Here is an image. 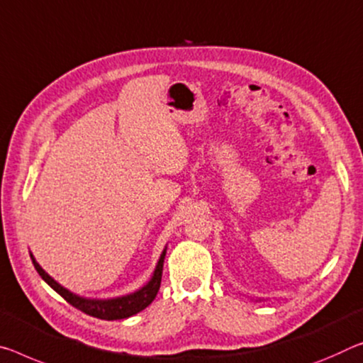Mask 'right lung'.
<instances>
[{"label":"right lung","instance_id":"add662e5","mask_svg":"<svg viewBox=\"0 0 363 363\" xmlns=\"http://www.w3.org/2000/svg\"><path fill=\"white\" fill-rule=\"evenodd\" d=\"M164 255H166V250H163V254H161L157 268H155V273L152 276V279L148 281L147 286H143L142 289L134 292V294L116 297V298H108V301L84 298L72 294V292L65 289L61 284H57L51 276H48V273H45V269L35 262L33 255H30V258L33 262V267H35V269L38 272V274L42 276L45 283H48V286L53 287L57 294L65 298L66 302L71 303L72 307H76L77 310H80V312L87 313L90 316H95V318H100V320H123L142 312V310L150 306L153 298L157 297L160 291V284H161V274H163Z\"/></svg>","mask_w":363,"mask_h":363}]
</instances>
